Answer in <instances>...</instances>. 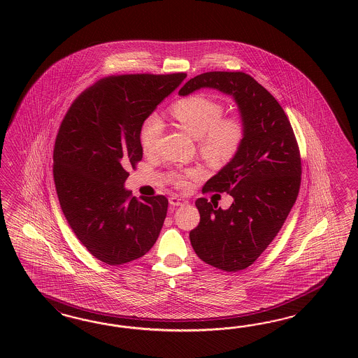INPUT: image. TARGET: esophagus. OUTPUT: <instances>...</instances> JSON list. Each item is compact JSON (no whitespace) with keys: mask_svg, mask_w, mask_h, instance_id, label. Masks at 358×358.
I'll use <instances>...</instances> for the list:
<instances>
[{"mask_svg":"<svg viewBox=\"0 0 358 358\" xmlns=\"http://www.w3.org/2000/svg\"><path fill=\"white\" fill-rule=\"evenodd\" d=\"M169 203L174 207L182 206V205L187 203V201H185L184 198H180V196H171Z\"/></svg>","mask_w":358,"mask_h":358,"instance_id":"34e87169","label":"esophagus"}]
</instances>
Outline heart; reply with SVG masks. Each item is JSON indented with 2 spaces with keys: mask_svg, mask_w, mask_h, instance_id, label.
Wrapping results in <instances>:
<instances>
[{
  "mask_svg": "<svg viewBox=\"0 0 358 358\" xmlns=\"http://www.w3.org/2000/svg\"><path fill=\"white\" fill-rule=\"evenodd\" d=\"M171 114L189 135L199 139L201 151L211 163H226L235 156L245 136V126L236 117L222 118L223 106L215 99L198 94L176 102ZM163 123L157 115L148 117L143 123L141 144L143 151L150 153L156 150L162 135ZM196 176L194 171L174 176L178 187L187 186V178Z\"/></svg>",
  "mask_w": 358,
  "mask_h": 358,
  "instance_id": "obj_1",
  "label": "heart"
}]
</instances>
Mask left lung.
<instances>
[{
	"mask_svg": "<svg viewBox=\"0 0 358 358\" xmlns=\"http://www.w3.org/2000/svg\"><path fill=\"white\" fill-rule=\"evenodd\" d=\"M215 89L238 106L245 136L235 156L205 186L203 193L227 192V210L195 201L201 222L190 232L196 256L226 271H243L277 236L301 186V157L292 124L281 105L250 75L207 72L190 78L178 94Z\"/></svg>",
	"mask_w": 358,
	"mask_h": 358,
	"instance_id": "8db88e82",
	"label": "left lung"
}]
</instances>
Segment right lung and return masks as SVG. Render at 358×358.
Wrapping results in <instances>:
<instances>
[{
    "mask_svg": "<svg viewBox=\"0 0 358 358\" xmlns=\"http://www.w3.org/2000/svg\"><path fill=\"white\" fill-rule=\"evenodd\" d=\"M185 77L103 78L76 98L62 122L54 150L59 202L77 238L105 264L136 260L159 238L168 199L132 196L126 169L143 157L144 120Z\"/></svg>",
    "mask_w": 358,
    "mask_h": 358,
    "instance_id": "1",
    "label": "right lung"
}]
</instances>
